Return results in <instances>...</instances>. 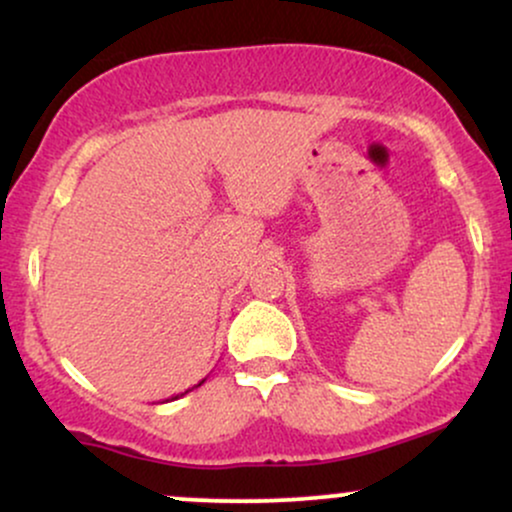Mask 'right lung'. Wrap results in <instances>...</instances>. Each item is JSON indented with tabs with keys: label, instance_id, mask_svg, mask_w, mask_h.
Segmentation results:
<instances>
[{
	"label": "right lung",
	"instance_id": "1",
	"mask_svg": "<svg viewBox=\"0 0 512 512\" xmlns=\"http://www.w3.org/2000/svg\"><path fill=\"white\" fill-rule=\"evenodd\" d=\"M202 383H204V380H202ZM202 383H197L195 387H199V385H202ZM195 387H190V390H185V392H180V395H175V397H170V402H173V399H180L182 395H187V392H192V390H195ZM166 402H168V399H166Z\"/></svg>",
	"mask_w": 512,
	"mask_h": 512
}]
</instances>
